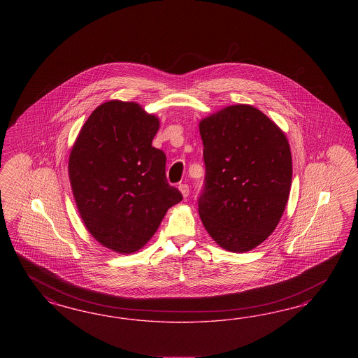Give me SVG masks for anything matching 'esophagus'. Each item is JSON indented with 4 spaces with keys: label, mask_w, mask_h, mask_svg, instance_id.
Returning <instances> with one entry per match:
<instances>
[{
    "label": "esophagus",
    "mask_w": 358,
    "mask_h": 358,
    "mask_svg": "<svg viewBox=\"0 0 358 358\" xmlns=\"http://www.w3.org/2000/svg\"><path fill=\"white\" fill-rule=\"evenodd\" d=\"M178 189H180V192H181L182 196H184V198H187V195H189V185L181 184L178 186Z\"/></svg>",
    "instance_id": "obj_1"
}]
</instances>
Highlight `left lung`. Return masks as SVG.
<instances>
[{"instance_id":"1","label":"left lung","mask_w":358,"mask_h":358,"mask_svg":"<svg viewBox=\"0 0 358 358\" xmlns=\"http://www.w3.org/2000/svg\"><path fill=\"white\" fill-rule=\"evenodd\" d=\"M206 166L199 217L219 247L244 253L275 229L290 194L293 164L281 129L250 105L199 122Z\"/></svg>"}]
</instances>
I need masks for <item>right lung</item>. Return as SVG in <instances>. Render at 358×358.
Segmentation results:
<instances>
[{
	"label": "right lung",
	"instance_id": "right-lung-1",
	"mask_svg": "<svg viewBox=\"0 0 358 358\" xmlns=\"http://www.w3.org/2000/svg\"><path fill=\"white\" fill-rule=\"evenodd\" d=\"M159 118L136 102L108 101L87 118L72 147L69 181L90 235L122 255L143 248L168 208L182 201L152 147Z\"/></svg>",
	"mask_w": 358,
	"mask_h": 358
}]
</instances>
